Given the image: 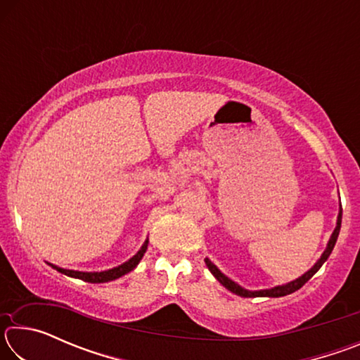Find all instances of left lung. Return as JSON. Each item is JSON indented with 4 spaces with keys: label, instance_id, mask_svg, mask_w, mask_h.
Returning <instances> with one entry per match:
<instances>
[{
    "label": "left lung",
    "instance_id": "1",
    "mask_svg": "<svg viewBox=\"0 0 360 360\" xmlns=\"http://www.w3.org/2000/svg\"><path fill=\"white\" fill-rule=\"evenodd\" d=\"M341 205H340V211H338V217H337V225H335V230L332 231L330 238H328V243L327 246L324 249V252L321 254V257L318 259V262L309 268V270L307 273H303L302 276H298L297 279H294V281L290 283H285V284H281V285H275V288H270V289H260V290H249V289H245L241 288V285L238 283H235L233 279H230L229 276H225L224 273L219 270V268L212 264V262L206 257L205 259V264L206 266L210 268V271L212 273V276H214L219 283H221L225 289H229L230 292H233V294L240 295V297H284V295H289L292 294V292H295L302 288V285L308 281L309 278H311L316 271L319 270V268L324 265V262L328 259V255L332 254L333 251V246L335 243H337V238H338V233H340V227H341Z\"/></svg>",
    "mask_w": 360,
    "mask_h": 360
}]
</instances>
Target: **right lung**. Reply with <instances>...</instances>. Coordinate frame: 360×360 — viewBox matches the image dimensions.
<instances>
[{
	"label": "right lung",
	"mask_w": 360,
	"mask_h": 360,
	"mask_svg": "<svg viewBox=\"0 0 360 360\" xmlns=\"http://www.w3.org/2000/svg\"><path fill=\"white\" fill-rule=\"evenodd\" d=\"M148 245H149V240L146 238V241L143 243V246L139 248V251L133 255L131 259H129L124 264H120L119 266H114V268H109V270L105 271H77V270H68V268H62V266H57L53 264H49L51 265L53 270H57L60 273H63L66 276H71V278H76V279H82V281H87V283H109V281H114V279H117L120 276L127 275V273H130L131 270H135L136 265L141 262L144 252L148 251Z\"/></svg>",
	"instance_id": "obj_1"
}]
</instances>
